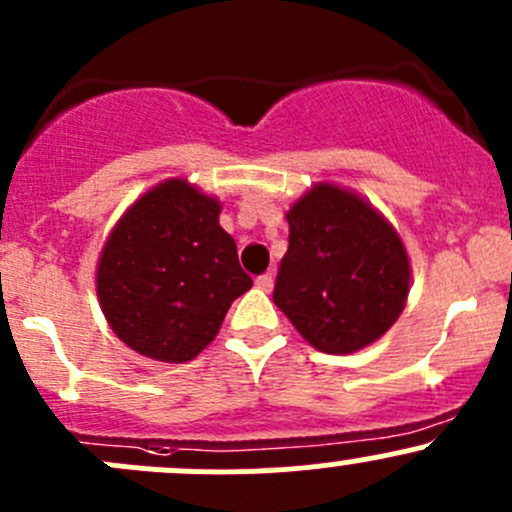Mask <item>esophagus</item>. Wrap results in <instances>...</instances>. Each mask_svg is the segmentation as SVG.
<instances>
[{
	"label": "esophagus",
	"instance_id": "obj_1",
	"mask_svg": "<svg viewBox=\"0 0 512 512\" xmlns=\"http://www.w3.org/2000/svg\"><path fill=\"white\" fill-rule=\"evenodd\" d=\"M272 285H275V275H272V272H265V275L257 277V287H260L262 292H270Z\"/></svg>",
	"mask_w": 512,
	"mask_h": 512
}]
</instances>
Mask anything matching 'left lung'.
I'll list each match as a JSON object with an SVG mask.
<instances>
[{
	"instance_id": "1",
	"label": "left lung",
	"mask_w": 512,
	"mask_h": 512,
	"mask_svg": "<svg viewBox=\"0 0 512 512\" xmlns=\"http://www.w3.org/2000/svg\"><path fill=\"white\" fill-rule=\"evenodd\" d=\"M277 307L314 349L352 354L404 312L411 267L399 232L356 193L317 183L287 213Z\"/></svg>"
}]
</instances>
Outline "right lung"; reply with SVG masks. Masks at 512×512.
Listing matches in <instances>:
<instances>
[{"mask_svg": "<svg viewBox=\"0 0 512 512\" xmlns=\"http://www.w3.org/2000/svg\"><path fill=\"white\" fill-rule=\"evenodd\" d=\"M220 203L170 178L126 210L98 257L103 317L123 344L156 361L195 359L252 287Z\"/></svg>", "mask_w": 512, "mask_h": 512, "instance_id": "right-lung-1", "label": "right lung"}]
</instances>
